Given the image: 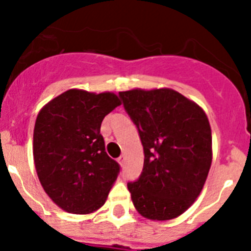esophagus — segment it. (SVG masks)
I'll return each instance as SVG.
<instances>
[{
    "label": "esophagus",
    "mask_w": 251,
    "mask_h": 251,
    "mask_svg": "<svg viewBox=\"0 0 251 251\" xmlns=\"http://www.w3.org/2000/svg\"><path fill=\"white\" fill-rule=\"evenodd\" d=\"M118 163L121 166H124V163H126V157H124V156L119 157V158H118Z\"/></svg>",
    "instance_id": "34e87169"
}]
</instances>
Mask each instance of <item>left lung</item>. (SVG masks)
I'll use <instances>...</instances> for the list:
<instances>
[{
  "mask_svg": "<svg viewBox=\"0 0 251 251\" xmlns=\"http://www.w3.org/2000/svg\"><path fill=\"white\" fill-rule=\"evenodd\" d=\"M145 151L143 171L128 183L146 219L166 221L196 201L212 162L211 127L200 105L170 88L119 92Z\"/></svg>",
  "mask_w": 251,
  "mask_h": 251,
  "instance_id": "1",
  "label": "left lung"
}]
</instances>
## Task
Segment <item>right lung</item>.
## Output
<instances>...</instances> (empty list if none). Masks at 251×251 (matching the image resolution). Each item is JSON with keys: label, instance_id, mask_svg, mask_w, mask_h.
<instances>
[{"label": "right lung", "instance_id": "obj_1", "mask_svg": "<svg viewBox=\"0 0 251 251\" xmlns=\"http://www.w3.org/2000/svg\"><path fill=\"white\" fill-rule=\"evenodd\" d=\"M121 104L114 93L70 89L37 114L35 168L44 191L64 211L92 214L105 203L119 165L106 154L100 126Z\"/></svg>", "mask_w": 251, "mask_h": 251}]
</instances>
